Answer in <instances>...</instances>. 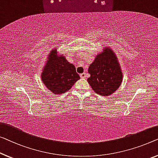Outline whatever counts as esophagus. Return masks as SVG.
Returning a JSON list of instances; mask_svg holds the SVG:
<instances>
[{"label":"esophagus","instance_id":"esophagus-1","mask_svg":"<svg viewBox=\"0 0 158 158\" xmlns=\"http://www.w3.org/2000/svg\"><path fill=\"white\" fill-rule=\"evenodd\" d=\"M86 73L84 72V73H82V74H80V77H81V78L84 79V78H86Z\"/></svg>","mask_w":158,"mask_h":158}]
</instances>
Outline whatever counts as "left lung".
<instances>
[{
	"label": "left lung",
	"instance_id": "left-lung-1",
	"mask_svg": "<svg viewBox=\"0 0 158 158\" xmlns=\"http://www.w3.org/2000/svg\"><path fill=\"white\" fill-rule=\"evenodd\" d=\"M96 55L89 66L90 77L87 81L93 90L101 96H110L116 92L123 81V73L116 53L105 47Z\"/></svg>",
	"mask_w": 158,
	"mask_h": 158
}]
</instances>
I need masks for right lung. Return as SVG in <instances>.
Wrapping results in <instances>:
<instances>
[{
  "label": "right lung",
  "instance_id": "obj_1",
  "mask_svg": "<svg viewBox=\"0 0 158 158\" xmlns=\"http://www.w3.org/2000/svg\"><path fill=\"white\" fill-rule=\"evenodd\" d=\"M40 77L44 86L55 95L66 93L80 79L74 65L59 53L57 48L49 52Z\"/></svg>",
  "mask_w": 158,
  "mask_h": 158
}]
</instances>
